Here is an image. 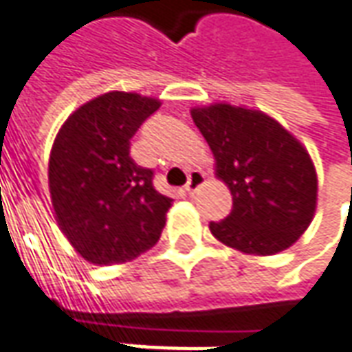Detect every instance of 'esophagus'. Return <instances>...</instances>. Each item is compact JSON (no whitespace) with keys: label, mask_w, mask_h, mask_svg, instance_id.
Instances as JSON below:
<instances>
[{"label":"esophagus","mask_w":352,"mask_h":352,"mask_svg":"<svg viewBox=\"0 0 352 352\" xmlns=\"http://www.w3.org/2000/svg\"><path fill=\"white\" fill-rule=\"evenodd\" d=\"M202 183H204V173H202V171H197V169H195V171H190V173H188L187 187H185L187 195H195Z\"/></svg>","instance_id":"1"}]
</instances>
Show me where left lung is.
<instances>
[{
	"label": "left lung",
	"instance_id": "1",
	"mask_svg": "<svg viewBox=\"0 0 352 352\" xmlns=\"http://www.w3.org/2000/svg\"><path fill=\"white\" fill-rule=\"evenodd\" d=\"M214 153V171L232 192V212L212 236L248 255H274L308 230L318 175L308 150L274 118L216 103L190 111Z\"/></svg>",
	"mask_w": 352,
	"mask_h": 352
}]
</instances>
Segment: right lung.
<instances>
[{
    "mask_svg": "<svg viewBox=\"0 0 352 352\" xmlns=\"http://www.w3.org/2000/svg\"><path fill=\"white\" fill-rule=\"evenodd\" d=\"M160 104L138 93H104L56 134L48 162L56 220L93 265L136 259L162 236L173 200L153 188L152 169L130 157V138Z\"/></svg>",
    "mask_w": 352,
    "mask_h": 352,
    "instance_id": "add662e5",
    "label": "right lung"
}]
</instances>
